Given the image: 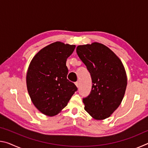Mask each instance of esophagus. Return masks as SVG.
<instances>
[{"label":"esophagus","mask_w":148,"mask_h":148,"mask_svg":"<svg viewBox=\"0 0 148 148\" xmlns=\"http://www.w3.org/2000/svg\"><path fill=\"white\" fill-rule=\"evenodd\" d=\"M75 85H76V86L77 87V88H78L79 86V84L78 82H76V83H75Z\"/></svg>","instance_id":"1"}]
</instances>
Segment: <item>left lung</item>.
<instances>
[{
	"instance_id": "obj_1",
	"label": "left lung",
	"mask_w": 148,
	"mask_h": 148,
	"mask_svg": "<svg viewBox=\"0 0 148 148\" xmlns=\"http://www.w3.org/2000/svg\"><path fill=\"white\" fill-rule=\"evenodd\" d=\"M76 52L91 74V93L83 99L84 109L92 118L109 117L121 104L127 76L120 59L109 47L99 42L79 45Z\"/></svg>"
}]
</instances>
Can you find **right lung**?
<instances>
[{
	"instance_id": "add662e5",
	"label": "right lung",
	"mask_w": 148,
	"mask_h": 148,
	"mask_svg": "<svg viewBox=\"0 0 148 148\" xmlns=\"http://www.w3.org/2000/svg\"><path fill=\"white\" fill-rule=\"evenodd\" d=\"M75 47L53 42L40 50L30 62L26 75L27 91L34 106L47 116L60 113L77 91L66 78V59Z\"/></svg>"
}]
</instances>
